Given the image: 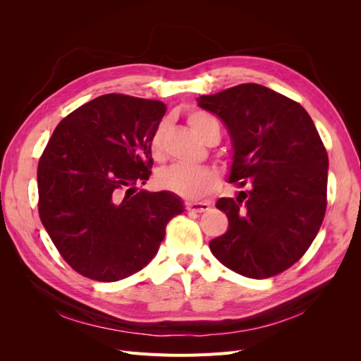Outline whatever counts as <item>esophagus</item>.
<instances>
[{"mask_svg": "<svg viewBox=\"0 0 361 361\" xmlns=\"http://www.w3.org/2000/svg\"><path fill=\"white\" fill-rule=\"evenodd\" d=\"M185 206H187V211L195 212V214L209 211V207H211L207 203H187Z\"/></svg>", "mask_w": 361, "mask_h": 361, "instance_id": "1", "label": "esophagus"}]
</instances>
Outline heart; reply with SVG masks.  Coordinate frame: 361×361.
<instances>
[{
	"label": "heart",
	"mask_w": 361,
	"mask_h": 361,
	"mask_svg": "<svg viewBox=\"0 0 361 361\" xmlns=\"http://www.w3.org/2000/svg\"><path fill=\"white\" fill-rule=\"evenodd\" d=\"M188 125L203 140L209 135L212 129L218 128L216 120L203 111H191L187 116ZM162 137L164 125H159L149 140L150 154L155 159L162 157ZM158 182L164 190L180 195L188 200H200L209 194L218 182V174L209 167H191V166H171L162 170Z\"/></svg>",
	"instance_id": "obj_1"
}]
</instances>
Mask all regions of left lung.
Segmentation results:
<instances>
[{"instance_id": "8db88e82", "label": "left lung", "mask_w": 361, "mask_h": 361, "mask_svg": "<svg viewBox=\"0 0 361 361\" xmlns=\"http://www.w3.org/2000/svg\"><path fill=\"white\" fill-rule=\"evenodd\" d=\"M220 117L233 141L228 182L248 185L216 207L227 232L209 243L221 264L248 279H268L304 256L326 209L329 155L309 113L259 84H239L197 97Z\"/></svg>"}]
</instances>
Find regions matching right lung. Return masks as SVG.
Returning a JSON list of instances; mask_svg holds the SVG:
<instances>
[{
  "mask_svg": "<svg viewBox=\"0 0 361 361\" xmlns=\"http://www.w3.org/2000/svg\"><path fill=\"white\" fill-rule=\"evenodd\" d=\"M166 113L161 101L102 94L64 117L37 166L39 215L78 274L117 281L158 253L179 197L135 190L152 174L149 140Z\"/></svg>",
  "mask_w": 361,
  "mask_h": 361,
  "instance_id": "1",
  "label": "right lung"
}]
</instances>
